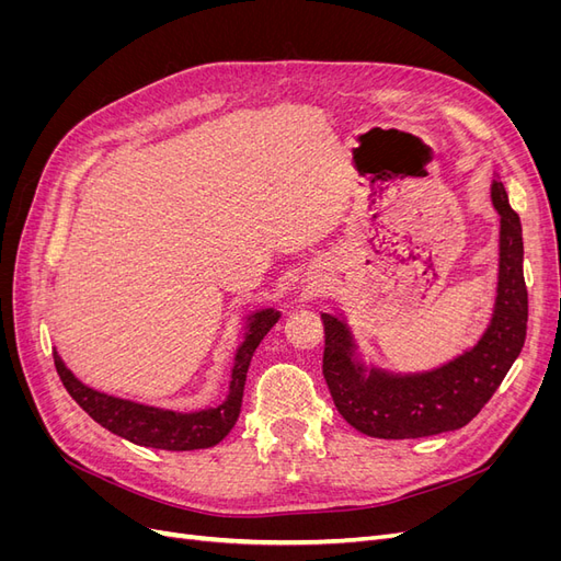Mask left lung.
<instances>
[{"mask_svg":"<svg viewBox=\"0 0 561 561\" xmlns=\"http://www.w3.org/2000/svg\"><path fill=\"white\" fill-rule=\"evenodd\" d=\"M491 206L501 217L496 299L478 342L431 369L404 371L371 360L342 311L320 313L325 328V375L346 423L379 439H416L463 428L480 414L522 353L529 299L524 285L519 215L494 173Z\"/></svg>","mask_w":561,"mask_h":561,"instance_id":"left-lung-1","label":"left lung"}]
</instances>
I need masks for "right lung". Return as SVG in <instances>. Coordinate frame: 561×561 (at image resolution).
Returning <instances> with one entry per match:
<instances>
[{
	"label": "right lung",
	"mask_w": 561,
	"mask_h": 561,
	"mask_svg": "<svg viewBox=\"0 0 561 561\" xmlns=\"http://www.w3.org/2000/svg\"><path fill=\"white\" fill-rule=\"evenodd\" d=\"M280 311L274 307H264L257 311H250L241 318V344L233 353L231 377L225 400L215 407H203V410L182 412V410H168V407L145 404L138 400L110 396L105 390L91 388L79 381L72 369H67L60 353L54 351V363L58 369V377L67 393L87 412L95 423L107 428L110 433L128 439L133 445L151 447V449H165V451H194V449H208L222 443L231 433L241 414L243 402V388L248 367L254 351H257L262 339L268 330L276 325Z\"/></svg>",
	"instance_id": "1"
}]
</instances>
